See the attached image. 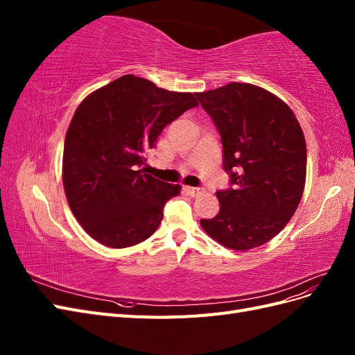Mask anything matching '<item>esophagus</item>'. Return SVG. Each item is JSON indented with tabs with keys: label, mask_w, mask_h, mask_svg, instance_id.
<instances>
[{
	"label": "esophagus",
	"mask_w": 355,
	"mask_h": 355,
	"mask_svg": "<svg viewBox=\"0 0 355 355\" xmlns=\"http://www.w3.org/2000/svg\"><path fill=\"white\" fill-rule=\"evenodd\" d=\"M185 191L188 192V194H189V196H192V197H196V196L201 194V192L204 191V188H201V187H185Z\"/></svg>",
	"instance_id": "obj_1"
}]
</instances>
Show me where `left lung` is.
Masks as SVG:
<instances>
[{"mask_svg":"<svg viewBox=\"0 0 355 355\" xmlns=\"http://www.w3.org/2000/svg\"><path fill=\"white\" fill-rule=\"evenodd\" d=\"M216 125L231 188L218 191L219 213L200 223L232 250L274 239L296 211L306 178V144L293 111L247 83L196 93Z\"/></svg>","mask_w":355,"mask_h":355,"instance_id":"left-lung-1","label":"left lung"}]
</instances>
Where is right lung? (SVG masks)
Wrapping results in <instances>:
<instances>
[{"label": "right lung", "mask_w": 355, "mask_h": 355, "mask_svg": "<svg viewBox=\"0 0 355 355\" xmlns=\"http://www.w3.org/2000/svg\"><path fill=\"white\" fill-rule=\"evenodd\" d=\"M197 105L192 93L159 89L132 73L80 103L65 137L62 178L73 216L92 239L124 249L155 232L180 185L145 173V153Z\"/></svg>", "instance_id": "1"}]
</instances>
